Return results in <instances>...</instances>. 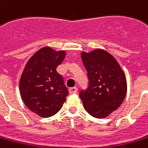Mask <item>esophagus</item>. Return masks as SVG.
<instances>
[{
    "label": "esophagus",
    "instance_id": "obj_1",
    "mask_svg": "<svg viewBox=\"0 0 148 148\" xmlns=\"http://www.w3.org/2000/svg\"><path fill=\"white\" fill-rule=\"evenodd\" d=\"M69 92H70V94L77 93V92H78V88H77V87H71V88L69 89Z\"/></svg>",
    "mask_w": 148,
    "mask_h": 148
}]
</instances>
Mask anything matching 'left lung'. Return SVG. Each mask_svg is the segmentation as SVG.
<instances>
[{
    "mask_svg": "<svg viewBox=\"0 0 148 148\" xmlns=\"http://www.w3.org/2000/svg\"><path fill=\"white\" fill-rule=\"evenodd\" d=\"M81 57L89 82L87 89L79 92V97L90 115L106 117L124 100L127 89L125 76L116 59L103 50L82 53Z\"/></svg>",
    "mask_w": 148,
    "mask_h": 148,
    "instance_id": "1",
    "label": "left lung"
}]
</instances>
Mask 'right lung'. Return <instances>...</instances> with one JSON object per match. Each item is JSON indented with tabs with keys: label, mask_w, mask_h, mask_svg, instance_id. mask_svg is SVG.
Masks as SVG:
<instances>
[{
	"label": "right lung",
	"mask_w": 148,
	"mask_h": 148,
	"mask_svg": "<svg viewBox=\"0 0 148 148\" xmlns=\"http://www.w3.org/2000/svg\"><path fill=\"white\" fill-rule=\"evenodd\" d=\"M66 52L49 47L40 49L24 68L19 88L24 103L31 111L43 117L55 115L69 94L62 76L56 71Z\"/></svg>",
	"instance_id": "obj_1"
}]
</instances>
